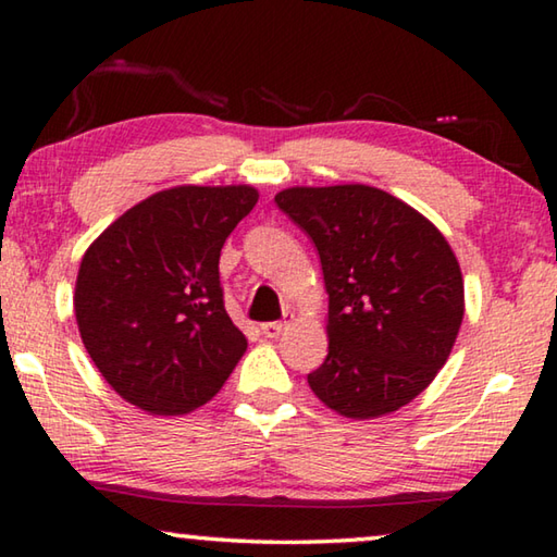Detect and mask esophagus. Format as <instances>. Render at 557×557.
<instances>
[{"label":"esophagus","mask_w":557,"mask_h":557,"mask_svg":"<svg viewBox=\"0 0 557 557\" xmlns=\"http://www.w3.org/2000/svg\"><path fill=\"white\" fill-rule=\"evenodd\" d=\"M287 324L289 322H265V324H260V332L265 334L268 338H275V336H280L282 332H285Z\"/></svg>","instance_id":"34e87169"}]
</instances>
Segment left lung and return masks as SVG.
Here are the masks:
<instances>
[{
	"mask_svg": "<svg viewBox=\"0 0 557 557\" xmlns=\"http://www.w3.org/2000/svg\"><path fill=\"white\" fill-rule=\"evenodd\" d=\"M275 203L314 243L329 295V354L309 388L354 420L408 405L445 366L465 317L445 235L363 184L285 188Z\"/></svg>",
	"mask_w": 557,
	"mask_h": 557,
	"instance_id": "obj_1",
	"label": "left lung"
}]
</instances>
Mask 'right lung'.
<instances>
[{
  "label": "right lung",
  "mask_w": 557,
  "mask_h": 557,
  "mask_svg": "<svg viewBox=\"0 0 557 557\" xmlns=\"http://www.w3.org/2000/svg\"><path fill=\"white\" fill-rule=\"evenodd\" d=\"M252 186H176L102 231L83 256L75 322L112 391L152 414L209 403L248 348L223 305L221 248Z\"/></svg>",
  "instance_id": "add662e5"
}]
</instances>
